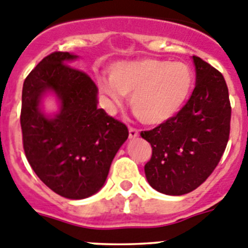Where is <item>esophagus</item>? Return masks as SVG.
<instances>
[{
	"label": "esophagus",
	"mask_w": 248,
	"mask_h": 248,
	"mask_svg": "<svg viewBox=\"0 0 248 248\" xmlns=\"http://www.w3.org/2000/svg\"><path fill=\"white\" fill-rule=\"evenodd\" d=\"M138 136H139V131L134 128L129 129V139H136Z\"/></svg>",
	"instance_id": "1"
}]
</instances>
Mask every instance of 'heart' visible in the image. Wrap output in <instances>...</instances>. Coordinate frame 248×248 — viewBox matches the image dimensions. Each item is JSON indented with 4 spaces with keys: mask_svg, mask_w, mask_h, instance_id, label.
<instances>
[{
    "mask_svg": "<svg viewBox=\"0 0 248 248\" xmlns=\"http://www.w3.org/2000/svg\"><path fill=\"white\" fill-rule=\"evenodd\" d=\"M192 85L187 63L158 59L120 61L109 69V79H98L99 91L110 106H120L123 96H130L134 115L146 125L172 119L187 101Z\"/></svg>",
    "mask_w": 248,
    "mask_h": 248,
    "instance_id": "1",
    "label": "heart"
}]
</instances>
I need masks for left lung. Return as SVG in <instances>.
<instances>
[{"label": "left lung", "instance_id": "left-lung-1", "mask_svg": "<svg viewBox=\"0 0 248 248\" xmlns=\"http://www.w3.org/2000/svg\"><path fill=\"white\" fill-rule=\"evenodd\" d=\"M195 88L189 101L169 122L141 131L151 144V160L145 165L149 185L167 195L192 192L219 163L230 134L231 107L224 76L198 56Z\"/></svg>", "mask_w": 248, "mask_h": 248}]
</instances>
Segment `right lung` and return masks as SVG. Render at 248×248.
<instances>
[{"label": "right lung", "mask_w": 248, "mask_h": 248, "mask_svg": "<svg viewBox=\"0 0 248 248\" xmlns=\"http://www.w3.org/2000/svg\"><path fill=\"white\" fill-rule=\"evenodd\" d=\"M79 56L50 54L28 75L22 91L20 126L27 160L45 186L67 199H85L104 186L128 128L97 108L92 79L69 65ZM53 95L58 110L46 113Z\"/></svg>", "instance_id": "obj_1"}]
</instances>
